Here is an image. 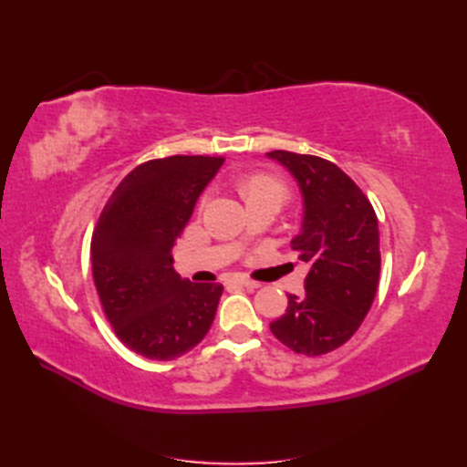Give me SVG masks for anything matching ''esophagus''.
<instances>
[{"label":"esophagus","mask_w":467,"mask_h":467,"mask_svg":"<svg viewBox=\"0 0 467 467\" xmlns=\"http://www.w3.org/2000/svg\"><path fill=\"white\" fill-rule=\"evenodd\" d=\"M234 282H235V285H239V286L249 288V290H257V288L261 286L259 282H255V280H249V278H234Z\"/></svg>","instance_id":"esophagus-1"}]
</instances>
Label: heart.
<instances>
[{"mask_svg":"<svg viewBox=\"0 0 467 467\" xmlns=\"http://www.w3.org/2000/svg\"><path fill=\"white\" fill-rule=\"evenodd\" d=\"M244 192L247 199H255V196L263 194H273L278 196V199H285V187L273 177L266 175H253L244 182Z\"/></svg>","mask_w":467,"mask_h":467,"instance_id":"heart-1","label":"heart"}]
</instances>
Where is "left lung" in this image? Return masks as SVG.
Listing matches in <instances>:
<instances>
[{
    "label": "left lung",
    "mask_w": 467,
    "mask_h": 467,
    "mask_svg": "<svg viewBox=\"0 0 467 467\" xmlns=\"http://www.w3.org/2000/svg\"><path fill=\"white\" fill-rule=\"evenodd\" d=\"M302 194L304 216L292 249L309 265L304 296L288 294L285 316L271 323L282 345L319 357L357 333L374 302L379 278V234L372 204L335 163L275 150Z\"/></svg>",
    "instance_id": "obj_1"
}]
</instances>
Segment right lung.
<instances>
[{
  "label": "right lung",
  "mask_w": 467,
  "mask_h": 467,
  "mask_svg": "<svg viewBox=\"0 0 467 467\" xmlns=\"http://www.w3.org/2000/svg\"><path fill=\"white\" fill-rule=\"evenodd\" d=\"M223 158L171 155L138 165L110 194L91 239L93 280L117 337L150 360H175L206 337L222 285H194L171 249Z\"/></svg>",
  "instance_id": "add662e5"
}]
</instances>
